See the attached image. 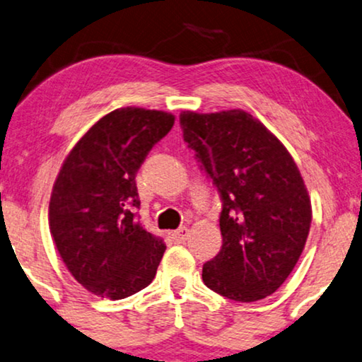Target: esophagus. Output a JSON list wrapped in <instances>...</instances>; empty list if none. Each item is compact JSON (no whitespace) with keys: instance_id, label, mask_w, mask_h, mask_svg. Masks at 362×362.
Listing matches in <instances>:
<instances>
[{"instance_id":"34e87169","label":"esophagus","mask_w":362,"mask_h":362,"mask_svg":"<svg viewBox=\"0 0 362 362\" xmlns=\"http://www.w3.org/2000/svg\"><path fill=\"white\" fill-rule=\"evenodd\" d=\"M189 228H187V226H182V228H178L177 231H173L172 233V238H173V242L175 243H182V242H185L187 238H189Z\"/></svg>"}]
</instances>
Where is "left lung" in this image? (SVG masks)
Masks as SVG:
<instances>
[{
  "instance_id": "left-lung-1",
  "label": "left lung",
  "mask_w": 362,
  "mask_h": 362,
  "mask_svg": "<svg viewBox=\"0 0 362 362\" xmlns=\"http://www.w3.org/2000/svg\"><path fill=\"white\" fill-rule=\"evenodd\" d=\"M184 139L220 192L223 245L204 264L210 290L263 300L290 276L311 226V199L286 147L242 109L180 114Z\"/></svg>"
}]
</instances>
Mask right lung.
Here are the masks:
<instances>
[{
    "instance_id": "1",
    "label": "right lung",
    "mask_w": 362,
    "mask_h": 362,
    "mask_svg": "<svg viewBox=\"0 0 362 362\" xmlns=\"http://www.w3.org/2000/svg\"><path fill=\"white\" fill-rule=\"evenodd\" d=\"M175 115L120 107L77 141L52 187L49 230L72 276L100 298L122 300L156 276L165 243L144 228L136 175Z\"/></svg>"
}]
</instances>
